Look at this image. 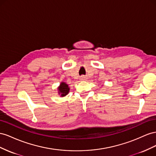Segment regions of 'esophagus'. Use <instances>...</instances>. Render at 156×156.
Listing matches in <instances>:
<instances>
[{"mask_svg": "<svg viewBox=\"0 0 156 156\" xmlns=\"http://www.w3.org/2000/svg\"><path fill=\"white\" fill-rule=\"evenodd\" d=\"M86 77L85 76H82L80 77V79L82 80H86Z\"/></svg>", "mask_w": 156, "mask_h": 156, "instance_id": "34e87169", "label": "esophagus"}]
</instances>
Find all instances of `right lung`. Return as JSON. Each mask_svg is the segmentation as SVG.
Masks as SVG:
<instances>
[{
	"mask_svg": "<svg viewBox=\"0 0 156 156\" xmlns=\"http://www.w3.org/2000/svg\"><path fill=\"white\" fill-rule=\"evenodd\" d=\"M59 90V93L61 94V97H64L66 95H67V93L69 91V87L67 84L65 83V82H62L60 84V86L58 88Z\"/></svg>",
	"mask_w": 156,
	"mask_h": 156,
	"instance_id": "right-lung-1",
	"label": "right lung"
}]
</instances>
